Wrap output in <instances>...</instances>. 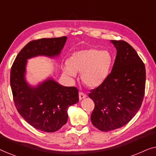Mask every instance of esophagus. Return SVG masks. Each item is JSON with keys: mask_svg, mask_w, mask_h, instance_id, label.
I'll return each mask as SVG.
<instances>
[{"mask_svg": "<svg viewBox=\"0 0 156 156\" xmlns=\"http://www.w3.org/2000/svg\"><path fill=\"white\" fill-rule=\"evenodd\" d=\"M86 97H87V95L85 94L84 93L82 92V91H80V92H79V98H80V100L84 99V98H85Z\"/></svg>", "mask_w": 156, "mask_h": 156, "instance_id": "1", "label": "esophagus"}]
</instances>
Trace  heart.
<instances>
[{"mask_svg":"<svg viewBox=\"0 0 156 156\" xmlns=\"http://www.w3.org/2000/svg\"><path fill=\"white\" fill-rule=\"evenodd\" d=\"M112 57L107 51L90 48L74 53L68 59L64 72L74 76L80 72L82 81L89 87H97L101 84L109 74Z\"/></svg>","mask_w":156,"mask_h":156,"instance_id":"obj_1","label":"heart"}]
</instances>
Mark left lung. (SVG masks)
Returning <instances> with one entry per match:
<instances>
[{
	"instance_id": "left-lung-1",
	"label": "left lung",
	"mask_w": 156,
	"mask_h": 156,
	"mask_svg": "<svg viewBox=\"0 0 156 156\" xmlns=\"http://www.w3.org/2000/svg\"><path fill=\"white\" fill-rule=\"evenodd\" d=\"M112 42L117 50L112 72L89 94L94 103L91 123L102 131L129 123L141 106L146 88V67L136 51L123 40Z\"/></svg>"
}]
</instances>
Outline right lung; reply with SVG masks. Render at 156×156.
Listing matches in <instances>:
<instances>
[{"mask_svg":"<svg viewBox=\"0 0 156 156\" xmlns=\"http://www.w3.org/2000/svg\"><path fill=\"white\" fill-rule=\"evenodd\" d=\"M67 37L42 38L29 42L18 53L10 69V87L17 111L32 126L44 132L61 129L68 119V107L79 101L75 87H64L48 80L37 87L24 79L27 59L37 55H58Z\"/></svg>","mask_w":156,"mask_h":156,"instance_id":"right-lung-1","label":"right lung"}]
</instances>
